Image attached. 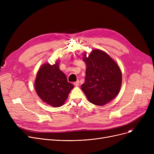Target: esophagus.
I'll use <instances>...</instances> for the list:
<instances>
[{
	"label": "esophagus",
	"instance_id": "esophagus-1",
	"mask_svg": "<svg viewBox=\"0 0 154 154\" xmlns=\"http://www.w3.org/2000/svg\"><path fill=\"white\" fill-rule=\"evenodd\" d=\"M74 85H75V86H79V80H77V81L74 82Z\"/></svg>",
	"mask_w": 154,
	"mask_h": 154
}]
</instances>
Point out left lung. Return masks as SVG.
<instances>
[{"mask_svg": "<svg viewBox=\"0 0 154 154\" xmlns=\"http://www.w3.org/2000/svg\"><path fill=\"white\" fill-rule=\"evenodd\" d=\"M82 55L86 74L82 90L91 103L104 106L119 94L122 85V72L116 62L102 50L94 49L88 56L86 52Z\"/></svg>", "mask_w": 154, "mask_h": 154, "instance_id": "obj_1", "label": "left lung"}]
</instances>
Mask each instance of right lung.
Here are the masks:
<instances>
[{
	"instance_id": "1",
	"label": "right lung",
	"mask_w": 154,
	"mask_h": 154,
	"mask_svg": "<svg viewBox=\"0 0 154 154\" xmlns=\"http://www.w3.org/2000/svg\"><path fill=\"white\" fill-rule=\"evenodd\" d=\"M59 63L58 60L54 65L43 63L37 72L34 83L36 93L40 99L53 107L63 106L74 88L60 70Z\"/></svg>"
}]
</instances>
